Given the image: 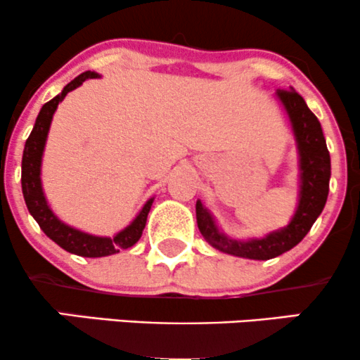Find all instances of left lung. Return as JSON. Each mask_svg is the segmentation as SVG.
<instances>
[{"label":"left lung","mask_w":360,"mask_h":360,"mask_svg":"<svg viewBox=\"0 0 360 360\" xmlns=\"http://www.w3.org/2000/svg\"><path fill=\"white\" fill-rule=\"evenodd\" d=\"M276 96L283 103L291 122L300 157V200L291 221L284 229L274 230L262 238L235 240L220 232L212 213L200 200L196 201L198 229L205 240L217 250L235 257L267 260L291 250L303 240L313 223L323 212L328 196L330 154L320 122L292 88L291 91L279 89Z\"/></svg>","instance_id":"1"}]
</instances>
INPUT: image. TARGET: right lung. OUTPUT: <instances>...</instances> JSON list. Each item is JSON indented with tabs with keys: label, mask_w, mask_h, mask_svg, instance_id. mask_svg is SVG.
<instances>
[{
	"label": "right lung",
	"mask_w": 360,
	"mask_h": 360,
	"mask_svg": "<svg viewBox=\"0 0 360 360\" xmlns=\"http://www.w3.org/2000/svg\"><path fill=\"white\" fill-rule=\"evenodd\" d=\"M96 77H100L98 72H82L76 79L69 82L62 89L60 94H57L51 101L45 103L42 110H40L39 117L35 120V125L30 137L25 142L22 159V191L28 212L35 218V221L39 223V226L44 230V233L49 238H52L64 250L81 255V257H105V255H113L122 249H128V247L135 245L139 242V238L142 237L143 229H146L147 214L150 212L152 203H154V198H150L143 205V208L140 210L137 217H135V220L128 226H125L122 232L115 235L113 238L96 237V235L84 233L81 230L74 229V226L65 225L64 221H60L53 214L51 206L47 205L42 189V179H40V171H42V155L45 142H47L49 128H51L52 123V117L56 113L59 103L65 98V94L71 93L72 89L79 88L86 79H96Z\"/></svg>",
	"instance_id": "add662e5"
}]
</instances>
